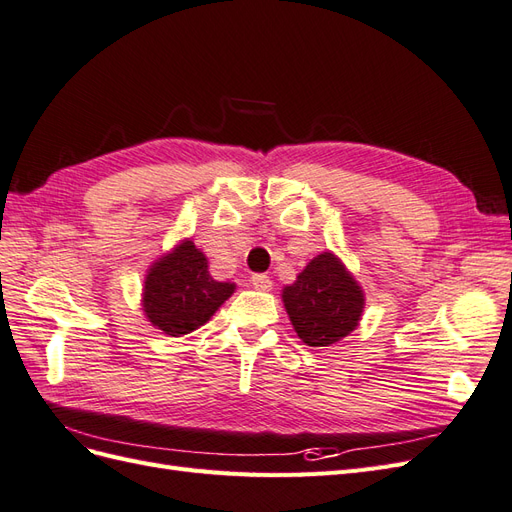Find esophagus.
<instances>
[{"label":"esophagus","instance_id":"esophagus-1","mask_svg":"<svg viewBox=\"0 0 512 512\" xmlns=\"http://www.w3.org/2000/svg\"><path fill=\"white\" fill-rule=\"evenodd\" d=\"M252 286H254L256 290H271L273 282H271V277L265 275V273H254V275H252Z\"/></svg>","mask_w":512,"mask_h":512}]
</instances>
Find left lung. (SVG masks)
Instances as JSON below:
<instances>
[{
    "label": "left lung",
    "mask_w": 512,
    "mask_h": 512,
    "mask_svg": "<svg viewBox=\"0 0 512 512\" xmlns=\"http://www.w3.org/2000/svg\"><path fill=\"white\" fill-rule=\"evenodd\" d=\"M284 305L292 327L312 348L342 342L363 314V290L333 254L324 252L284 288Z\"/></svg>",
    "instance_id": "obj_1"
}]
</instances>
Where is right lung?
Returning <instances> with one entry per match:
<instances>
[{"label":"right lung","mask_w":512,"mask_h":512,"mask_svg":"<svg viewBox=\"0 0 512 512\" xmlns=\"http://www.w3.org/2000/svg\"><path fill=\"white\" fill-rule=\"evenodd\" d=\"M232 292L235 284L215 282L207 271L205 254L192 241H185L151 267L143 307L153 327L181 337L203 327Z\"/></svg>","instance_id":"1"}]
</instances>
